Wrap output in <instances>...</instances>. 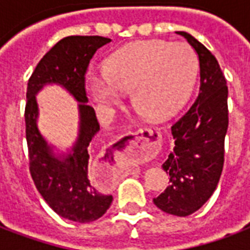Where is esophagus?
<instances>
[{"label": "esophagus", "mask_w": 250, "mask_h": 250, "mask_svg": "<svg viewBox=\"0 0 250 250\" xmlns=\"http://www.w3.org/2000/svg\"><path fill=\"white\" fill-rule=\"evenodd\" d=\"M159 132L154 128H141L134 134L127 135L122 142L120 151L132 159L152 157L158 151Z\"/></svg>", "instance_id": "34e87169"}]
</instances>
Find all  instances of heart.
Instances as JSON below:
<instances>
[{
  "mask_svg": "<svg viewBox=\"0 0 250 250\" xmlns=\"http://www.w3.org/2000/svg\"><path fill=\"white\" fill-rule=\"evenodd\" d=\"M197 57L186 44L136 41L120 48L104 64L105 77L91 76L88 92L96 103L112 105L122 92H132L135 109L150 119H161L178 109L191 92Z\"/></svg>",
  "mask_w": 250,
  "mask_h": 250,
  "instance_id": "b5f03b06",
  "label": "heart"
}]
</instances>
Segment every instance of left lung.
Returning a JSON list of instances; mask_svg holds the SVG:
<instances>
[{
    "mask_svg": "<svg viewBox=\"0 0 250 250\" xmlns=\"http://www.w3.org/2000/svg\"><path fill=\"white\" fill-rule=\"evenodd\" d=\"M184 36L199 59V92L193 105L171 127L175 146L163 162L170 186L154 198L168 214H193L211 197L225 161V135L229 125L228 85L213 53L186 32Z\"/></svg>",
    "mask_w": 250,
    "mask_h": 250,
    "instance_id": "8db88e82",
    "label": "left lung"
}]
</instances>
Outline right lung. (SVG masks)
I'll use <instances>...</instances> for the list:
<instances>
[{
	"label": "right lung",
	"instance_id": "add662e5",
	"mask_svg": "<svg viewBox=\"0 0 250 250\" xmlns=\"http://www.w3.org/2000/svg\"><path fill=\"white\" fill-rule=\"evenodd\" d=\"M111 39L102 36H68L42 57L28 82L25 104V134L29 171L36 188L53 211L66 220L87 224L100 218L112 195L99 191L89 177V143L100 130L95 109L87 105L85 73L91 59ZM46 82L65 86L81 102V135L74 154L60 161L37 130L34 95Z\"/></svg>",
	"mask_w": 250,
	"mask_h": 250
}]
</instances>
